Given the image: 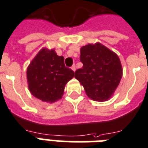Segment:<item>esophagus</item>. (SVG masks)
<instances>
[{
	"mask_svg": "<svg viewBox=\"0 0 148 148\" xmlns=\"http://www.w3.org/2000/svg\"><path fill=\"white\" fill-rule=\"evenodd\" d=\"M71 69H72V70L73 71V72H75V69H76V67H75V65L73 64V66H72V67H71Z\"/></svg>",
	"mask_w": 148,
	"mask_h": 148,
	"instance_id": "esophagus-1",
	"label": "esophagus"
}]
</instances>
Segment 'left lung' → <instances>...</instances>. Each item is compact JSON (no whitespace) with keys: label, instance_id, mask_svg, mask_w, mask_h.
I'll list each match as a JSON object with an SVG mask.
<instances>
[{"label":"left lung","instance_id":"1","mask_svg":"<svg viewBox=\"0 0 148 148\" xmlns=\"http://www.w3.org/2000/svg\"><path fill=\"white\" fill-rule=\"evenodd\" d=\"M80 54L83 66L75 71V78L83 86L89 99L108 101L114 95L122 77L119 56L100 42L82 47Z\"/></svg>","mask_w":148,"mask_h":148}]
</instances>
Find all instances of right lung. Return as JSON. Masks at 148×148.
I'll return each instance as SVG.
<instances>
[{
	"label": "right lung",
	"mask_w": 148,
	"mask_h": 148,
	"mask_svg": "<svg viewBox=\"0 0 148 148\" xmlns=\"http://www.w3.org/2000/svg\"><path fill=\"white\" fill-rule=\"evenodd\" d=\"M75 73L65 66L64 57L55 49L43 47L27 69L29 92L42 101L53 103L62 99L65 86Z\"/></svg>",
	"instance_id": "1"
}]
</instances>
